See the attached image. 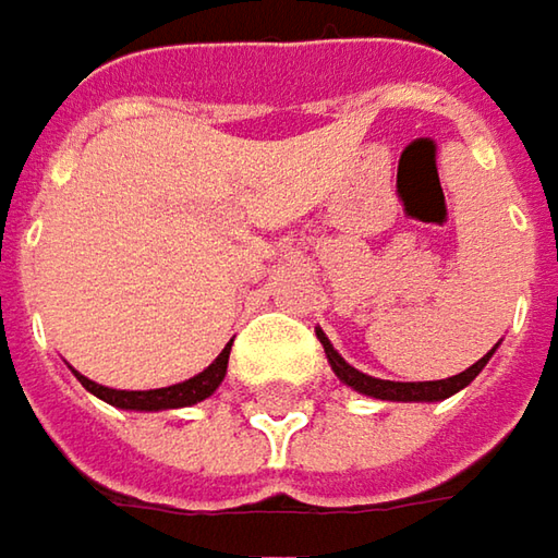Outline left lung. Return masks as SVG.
<instances>
[{"label":"left lung","mask_w":558,"mask_h":558,"mask_svg":"<svg viewBox=\"0 0 558 558\" xmlns=\"http://www.w3.org/2000/svg\"><path fill=\"white\" fill-rule=\"evenodd\" d=\"M317 339H320V345H324V352H327V362H330V368L337 372V378L345 384V387H352V390H359V393H365V397H375V400H390V403H438V400H448V397H454L458 390H463L470 380L476 378L483 368H486V362L493 359V352L498 349V342L476 362V365H470L466 372H460L454 378H445V380H380L372 378V375H365V372H359V368H352L342 355H339L337 349H333V342L327 339V333L317 327Z\"/></svg>","instance_id":"left-lung-1"}]
</instances>
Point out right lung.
Wrapping results in <instances>:
<instances>
[{
  "mask_svg": "<svg viewBox=\"0 0 558 558\" xmlns=\"http://www.w3.org/2000/svg\"><path fill=\"white\" fill-rule=\"evenodd\" d=\"M228 355H231V342L219 352V359L193 375L190 380H180V384H171V387H158V390H113V387H104L98 380L85 378L72 368V375L82 380V387L88 393H95L98 400L117 407V410H136V413H158V410H180V407H193L206 397H213L219 390V384L225 380V372H228Z\"/></svg>",
  "mask_w": 558,
  "mask_h": 558,
  "instance_id": "right-lung-1",
  "label": "right lung"
}]
</instances>
